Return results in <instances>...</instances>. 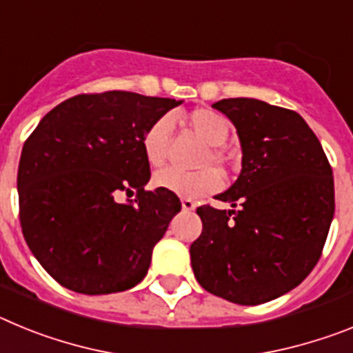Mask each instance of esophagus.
<instances>
[{
  "instance_id": "34e87169",
  "label": "esophagus",
  "mask_w": 353,
  "mask_h": 353,
  "mask_svg": "<svg viewBox=\"0 0 353 353\" xmlns=\"http://www.w3.org/2000/svg\"><path fill=\"white\" fill-rule=\"evenodd\" d=\"M182 208L185 212H192L196 208V203L194 201H192V199H187V198H183L182 199Z\"/></svg>"
}]
</instances>
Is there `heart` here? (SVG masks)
I'll list each match as a JSON object with an SVG mask.
<instances>
[{"label":"heart","mask_w":353,"mask_h":353,"mask_svg":"<svg viewBox=\"0 0 353 353\" xmlns=\"http://www.w3.org/2000/svg\"><path fill=\"white\" fill-rule=\"evenodd\" d=\"M183 121L205 145L210 146L199 162V166H207L210 162L217 166H224L228 159L219 146L224 145L230 136V120L214 109L201 108L191 111L183 118ZM170 134L171 120L168 117L155 120L143 134L141 148L150 166H161L162 162L166 161ZM152 182L157 189L170 191L182 198H201V196L219 191L223 187V179L214 168H203L192 173L179 171L174 168H164L154 174Z\"/></svg>","instance_id":"1"}]
</instances>
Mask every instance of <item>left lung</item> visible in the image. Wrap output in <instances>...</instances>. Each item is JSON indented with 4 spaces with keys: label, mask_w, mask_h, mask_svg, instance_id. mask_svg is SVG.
Masks as SVG:
<instances>
[{
    "label": "left lung",
    "mask_w": 353,
    "mask_h": 353,
    "mask_svg": "<svg viewBox=\"0 0 353 353\" xmlns=\"http://www.w3.org/2000/svg\"><path fill=\"white\" fill-rule=\"evenodd\" d=\"M212 108L235 125L242 170L215 196L233 210H196L203 232L191 244L192 270L217 297L263 304L301 285L316 265L334 219L332 170L295 111L248 97Z\"/></svg>",
    "instance_id": "8db88e82"
}]
</instances>
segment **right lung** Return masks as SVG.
<instances>
[{
	"label": "right lung",
	"mask_w": 353,
	"mask_h": 353,
	"mask_svg": "<svg viewBox=\"0 0 353 353\" xmlns=\"http://www.w3.org/2000/svg\"><path fill=\"white\" fill-rule=\"evenodd\" d=\"M182 102L132 92L76 95L51 109L24 143L21 228L33 256L61 286L105 295L143 281L182 203L170 191H145L150 164L141 139ZM120 190L139 194L118 204Z\"/></svg>",
	"instance_id": "add662e5"
}]
</instances>
